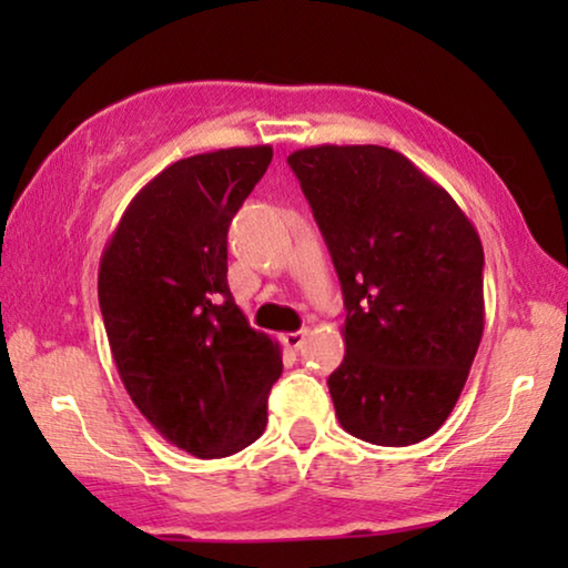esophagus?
Wrapping results in <instances>:
<instances>
[{
	"label": "esophagus",
	"instance_id": "esophagus-1",
	"mask_svg": "<svg viewBox=\"0 0 568 568\" xmlns=\"http://www.w3.org/2000/svg\"><path fill=\"white\" fill-rule=\"evenodd\" d=\"M305 338H307V331H294V333H284L282 336L284 346L290 348V352H300V348L305 346Z\"/></svg>",
	"mask_w": 568,
	"mask_h": 568
}]
</instances>
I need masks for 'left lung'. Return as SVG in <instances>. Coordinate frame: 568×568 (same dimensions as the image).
Instances as JSON below:
<instances>
[{
    "mask_svg": "<svg viewBox=\"0 0 568 568\" xmlns=\"http://www.w3.org/2000/svg\"><path fill=\"white\" fill-rule=\"evenodd\" d=\"M286 162L344 292L346 354L328 377L338 422L372 445H416L453 414L484 336L478 232L387 146L321 144Z\"/></svg>",
    "mask_w": 568,
    "mask_h": 568,
    "instance_id": "8db88e82",
    "label": "left lung"
}]
</instances>
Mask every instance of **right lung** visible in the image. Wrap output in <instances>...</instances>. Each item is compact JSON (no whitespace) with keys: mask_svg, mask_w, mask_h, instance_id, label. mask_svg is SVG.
<instances>
[{"mask_svg":"<svg viewBox=\"0 0 568 568\" xmlns=\"http://www.w3.org/2000/svg\"><path fill=\"white\" fill-rule=\"evenodd\" d=\"M274 150L178 160L131 199L108 240L98 300L121 383L170 445L227 457L266 429L282 348L227 286V230Z\"/></svg>","mask_w":568,"mask_h":568,"instance_id":"1","label":"right lung"}]
</instances>
